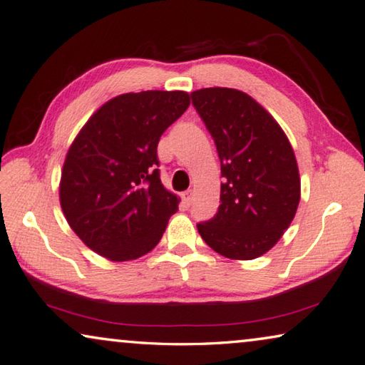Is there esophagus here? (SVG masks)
<instances>
[{"label": "esophagus", "instance_id": "1", "mask_svg": "<svg viewBox=\"0 0 365 365\" xmlns=\"http://www.w3.org/2000/svg\"><path fill=\"white\" fill-rule=\"evenodd\" d=\"M192 199H194V190L192 189H189V190H186V192H182V200L186 202L187 205L190 204V202H192Z\"/></svg>", "mask_w": 365, "mask_h": 365}]
</instances>
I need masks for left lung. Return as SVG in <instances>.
<instances>
[{
	"label": "left lung",
	"mask_w": 365,
	"mask_h": 365,
	"mask_svg": "<svg viewBox=\"0 0 365 365\" xmlns=\"http://www.w3.org/2000/svg\"><path fill=\"white\" fill-rule=\"evenodd\" d=\"M215 140L223 184L217 215L197 230L215 253L256 259L282 238L300 202L295 153L277 120L259 103L232 88L190 93Z\"/></svg>",
	"instance_id": "8db88e82"
}]
</instances>
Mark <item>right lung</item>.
Wrapping results in <instances>:
<instances>
[{"label": "right lung", "instance_id": "add662e5", "mask_svg": "<svg viewBox=\"0 0 365 365\" xmlns=\"http://www.w3.org/2000/svg\"><path fill=\"white\" fill-rule=\"evenodd\" d=\"M186 91L125 93L104 103L70 145L63 215L88 248L122 262L150 253L179 199L161 184L160 137L189 108Z\"/></svg>", "mask_w": 365, "mask_h": 365}]
</instances>
